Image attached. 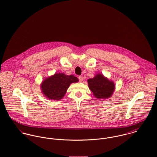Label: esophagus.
Segmentation results:
<instances>
[{
    "label": "esophagus",
    "instance_id": "1",
    "mask_svg": "<svg viewBox=\"0 0 157 157\" xmlns=\"http://www.w3.org/2000/svg\"><path fill=\"white\" fill-rule=\"evenodd\" d=\"M78 80L80 82H82L83 81V77L82 76H79L78 77Z\"/></svg>",
    "mask_w": 157,
    "mask_h": 157
}]
</instances>
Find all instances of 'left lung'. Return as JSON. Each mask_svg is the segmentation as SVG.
Here are the masks:
<instances>
[{"label": "left lung", "instance_id": "left-lung-1", "mask_svg": "<svg viewBox=\"0 0 157 157\" xmlns=\"http://www.w3.org/2000/svg\"><path fill=\"white\" fill-rule=\"evenodd\" d=\"M89 89L95 97L98 99H107L113 94L114 83L107 79L102 74H98L94 78L87 80Z\"/></svg>", "mask_w": 157, "mask_h": 157}]
</instances>
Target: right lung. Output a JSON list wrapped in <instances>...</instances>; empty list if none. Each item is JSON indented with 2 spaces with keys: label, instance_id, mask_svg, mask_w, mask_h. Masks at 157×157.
<instances>
[{
  "label": "right lung",
  "instance_id": "add662e5",
  "mask_svg": "<svg viewBox=\"0 0 157 157\" xmlns=\"http://www.w3.org/2000/svg\"><path fill=\"white\" fill-rule=\"evenodd\" d=\"M77 82L78 79L73 75L56 73L43 81L41 85V91L50 100H61L70 85Z\"/></svg>",
  "mask_w": 157,
  "mask_h": 157
}]
</instances>
